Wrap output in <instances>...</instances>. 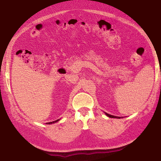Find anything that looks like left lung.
Masks as SVG:
<instances>
[{
    "mask_svg": "<svg viewBox=\"0 0 161 161\" xmlns=\"http://www.w3.org/2000/svg\"><path fill=\"white\" fill-rule=\"evenodd\" d=\"M105 114L107 115L108 117L109 118H120V117H118V116H114V115H110V114H107V113H105Z\"/></svg>",
    "mask_w": 161,
    "mask_h": 161,
    "instance_id": "1",
    "label": "left lung"
}]
</instances>
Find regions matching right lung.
I'll return each mask as SVG.
<instances>
[{
  "instance_id": "obj_1",
  "label": "right lung",
  "mask_w": 161,
  "mask_h": 161,
  "mask_svg": "<svg viewBox=\"0 0 161 161\" xmlns=\"http://www.w3.org/2000/svg\"><path fill=\"white\" fill-rule=\"evenodd\" d=\"M60 120V119H57V120H55V121H53V122H47V123H46V124H47V125H50V124H53V123H55V122H58V121H59Z\"/></svg>"
}]
</instances>
